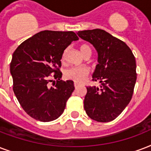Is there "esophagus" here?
I'll list each match as a JSON object with an SVG mask.
<instances>
[{"label": "esophagus", "instance_id": "obj_1", "mask_svg": "<svg viewBox=\"0 0 151 151\" xmlns=\"http://www.w3.org/2000/svg\"><path fill=\"white\" fill-rule=\"evenodd\" d=\"M74 86H75V88L77 89L78 87H79V84H77V83H74Z\"/></svg>", "mask_w": 151, "mask_h": 151}]
</instances>
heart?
I'll list each match as a JSON object with an SVG mask.
<instances>
[{
	"label": "heart",
	"mask_w": 151,
	"mask_h": 151,
	"mask_svg": "<svg viewBox=\"0 0 151 151\" xmlns=\"http://www.w3.org/2000/svg\"><path fill=\"white\" fill-rule=\"evenodd\" d=\"M80 52L83 56L91 54V49L87 45H83L80 47ZM65 57V53L63 55ZM89 71L85 67H71L65 71V76L68 79L72 80L76 83H81L88 76Z\"/></svg>",
	"instance_id": "1"
}]
</instances>
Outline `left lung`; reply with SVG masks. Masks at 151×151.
I'll use <instances>...</instances> for the list:
<instances>
[{
    "instance_id": "8db88e82",
    "label": "left lung",
    "mask_w": 151,
    "mask_h": 151,
    "mask_svg": "<svg viewBox=\"0 0 151 151\" xmlns=\"http://www.w3.org/2000/svg\"><path fill=\"white\" fill-rule=\"evenodd\" d=\"M98 53V65L92 78L100 86H87L84 109L92 120L109 122L130 102L136 82V63L125 43L101 29L78 31Z\"/></svg>"
}]
</instances>
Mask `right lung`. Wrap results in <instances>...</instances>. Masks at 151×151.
I'll use <instances>...</instances> for the list:
<instances>
[{"label":"right lung","mask_w":151,"mask_h":151,"mask_svg":"<svg viewBox=\"0 0 151 151\" xmlns=\"http://www.w3.org/2000/svg\"><path fill=\"white\" fill-rule=\"evenodd\" d=\"M77 40L73 31H43L21 43L13 52L10 64L13 91L23 110L34 119L52 121L65 110L74 83L60 80L59 68L65 50Z\"/></svg>","instance_id":"1"}]
</instances>
